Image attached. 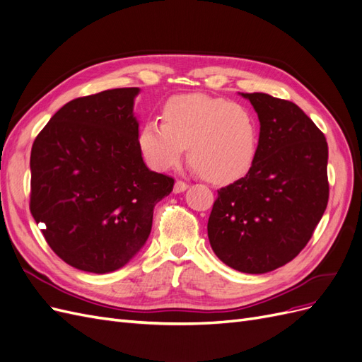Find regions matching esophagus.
<instances>
[{
  "mask_svg": "<svg viewBox=\"0 0 362 362\" xmlns=\"http://www.w3.org/2000/svg\"><path fill=\"white\" fill-rule=\"evenodd\" d=\"M189 189V185L185 184L184 181H175V185H173V193H182Z\"/></svg>",
  "mask_w": 362,
  "mask_h": 362,
  "instance_id": "obj_1",
  "label": "esophagus"
}]
</instances>
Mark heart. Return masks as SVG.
Segmentation results:
<instances>
[{"label": "heart", "instance_id": "b5f03b06", "mask_svg": "<svg viewBox=\"0 0 362 362\" xmlns=\"http://www.w3.org/2000/svg\"><path fill=\"white\" fill-rule=\"evenodd\" d=\"M257 144V120L247 107L202 93L170 98L163 122L148 120L139 133V148L152 169L173 168L187 146L193 169L217 184L243 177Z\"/></svg>", "mask_w": 362, "mask_h": 362}]
</instances>
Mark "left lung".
<instances>
[{
	"label": "left lung",
	"mask_w": 362,
	"mask_h": 362,
	"mask_svg": "<svg viewBox=\"0 0 362 362\" xmlns=\"http://www.w3.org/2000/svg\"><path fill=\"white\" fill-rule=\"evenodd\" d=\"M259 120L257 154L243 178L217 190L208 238L238 272L267 273L310 242L329 198L325 134L294 103L240 93Z\"/></svg>",
	"instance_id": "obj_1"
}]
</instances>
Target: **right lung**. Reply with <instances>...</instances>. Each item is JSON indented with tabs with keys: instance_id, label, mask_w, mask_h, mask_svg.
<instances>
[{
	"instance_id": "add662e5",
	"label": "right lung",
	"mask_w": 362,
	"mask_h": 362,
	"mask_svg": "<svg viewBox=\"0 0 362 362\" xmlns=\"http://www.w3.org/2000/svg\"><path fill=\"white\" fill-rule=\"evenodd\" d=\"M139 87L64 104L31 148L30 210L69 266L103 275L133 258L173 178L146 168L139 148Z\"/></svg>"
}]
</instances>
